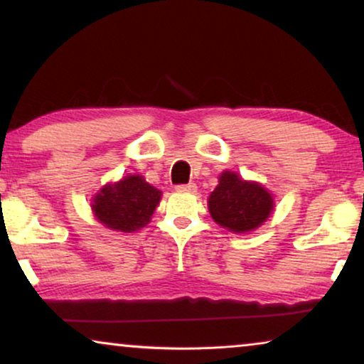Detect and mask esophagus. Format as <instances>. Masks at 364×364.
Listing matches in <instances>:
<instances>
[{"instance_id": "obj_1", "label": "esophagus", "mask_w": 364, "mask_h": 364, "mask_svg": "<svg viewBox=\"0 0 364 364\" xmlns=\"http://www.w3.org/2000/svg\"><path fill=\"white\" fill-rule=\"evenodd\" d=\"M176 191L193 193V192H197V186H195V183H181V186H176Z\"/></svg>"}]
</instances>
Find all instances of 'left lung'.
I'll return each instance as SVG.
<instances>
[{
    "label": "left lung",
    "mask_w": 364,
    "mask_h": 364,
    "mask_svg": "<svg viewBox=\"0 0 364 364\" xmlns=\"http://www.w3.org/2000/svg\"><path fill=\"white\" fill-rule=\"evenodd\" d=\"M274 210L272 193L259 182L245 181L236 172L220 173L218 186L208 197V212L221 228L250 233L264 223Z\"/></svg>",
    "instance_id": "left-lung-1"
}]
</instances>
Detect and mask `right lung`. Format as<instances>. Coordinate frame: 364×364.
I'll return each instance as SVG.
<instances>
[{"label": "right lung", "instance_id": "right-lung-1", "mask_svg": "<svg viewBox=\"0 0 364 364\" xmlns=\"http://www.w3.org/2000/svg\"><path fill=\"white\" fill-rule=\"evenodd\" d=\"M162 192L139 173L103 186L92 198V212L100 223L121 233H134L149 223Z\"/></svg>", "mask_w": 364, "mask_h": 364}]
</instances>
